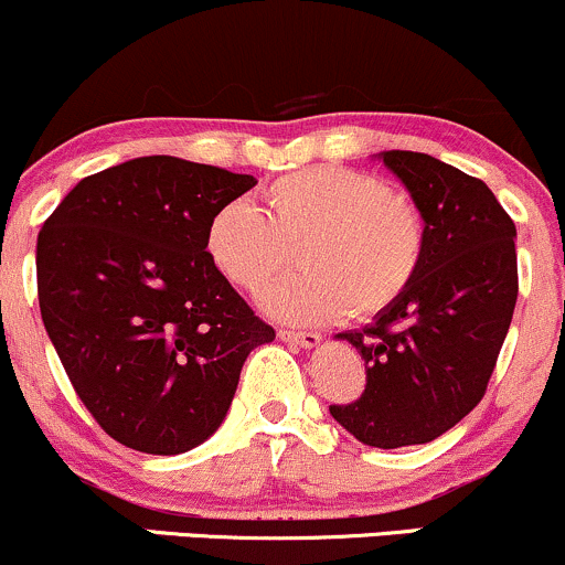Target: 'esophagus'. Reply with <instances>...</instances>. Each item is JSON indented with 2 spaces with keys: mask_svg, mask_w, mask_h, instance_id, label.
<instances>
[{
  "mask_svg": "<svg viewBox=\"0 0 565 565\" xmlns=\"http://www.w3.org/2000/svg\"><path fill=\"white\" fill-rule=\"evenodd\" d=\"M278 340L289 342V345H300V348H316L321 342V334L316 332H289V329H278Z\"/></svg>",
  "mask_w": 565,
  "mask_h": 565,
  "instance_id": "esophagus-1",
  "label": "esophagus"
}]
</instances>
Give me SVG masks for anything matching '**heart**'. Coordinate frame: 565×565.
I'll return each mask as SVG.
<instances>
[{
    "mask_svg": "<svg viewBox=\"0 0 565 565\" xmlns=\"http://www.w3.org/2000/svg\"><path fill=\"white\" fill-rule=\"evenodd\" d=\"M300 246V274L260 297L265 313L287 323H321L345 313L374 316L404 295L425 252L417 206L372 174L310 167L284 174L265 206L236 199L206 223L204 246L225 281L260 291Z\"/></svg>",
    "mask_w": 565,
    "mask_h": 565,
    "instance_id": "obj_1",
    "label": "heart"
}]
</instances>
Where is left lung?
<instances>
[{"mask_svg": "<svg viewBox=\"0 0 565 565\" xmlns=\"http://www.w3.org/2000/svg\"><path fill=\"white\" fill-rule=\"evenodd\" d=\"M406 188L425 252L404 295L361 329L334 334L366 361V391L329 414L377 449L427 444L483 398L518 300L515 223L483 180L436 157H374Z\"/></svg>", "mask_w": 565, "mask_h": 565, "instance_id": "1", "label": "left lung"}]
</instances>
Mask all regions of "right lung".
Listing matches in <instances>:
<instances>
[{
    "label": "right lung",
    "mask_w": 565,
    "mask_h": 565,
    "mask_svg": "<svg viewBox=\"0 0 565 565\" xmlns=\"http://www.w3.org/2000/svg\"><path fill=\"white\" fill-rule=\"evenodd\" d=\"M252 174L140 157L89 174L36 238L44 329L114 440L183 454L223 425L246 355L276 332L217 274L206 223Z\"/></svg>",
    "instance_id": "add662e5"
}]
</instances>
